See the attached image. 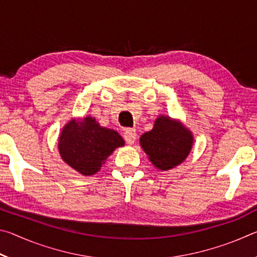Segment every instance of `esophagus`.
Segmentation results:
<instances>
[{
  "instance_id": "34e87169",
  "label": "esophagus",
  "mask_w": 257,
  "mask_h": 257,
  "mask_svg": "<svg viewBox=\"0 0 257 257\" xmlns=\"http://www.w3.org/2000/svg\"><path fill=\"white\" fill-rule=\"evenodd\" d=\"M123 138L129 145L134 144V143L136 142V138H137L136 130H135V129H125L124 133H123Z\"/></svg>"
}]
</instances>
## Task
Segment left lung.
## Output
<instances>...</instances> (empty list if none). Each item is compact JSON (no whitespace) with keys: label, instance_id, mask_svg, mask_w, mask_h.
Instances as JSON below:
<instances>
[{"label":"left lung","instance_id":"obj_1","mask_svg":"<svg viewBox=\"0 0 257 257\" xmlns=\"http://www.w3.org/2000/svg\"><path fill=\"white\" fill-rule=\"evenodd\" d=\"M141 145L151 162L165 171L180 164L188 156L193 136L181 123L169 116H160L153 129L142 135Z\"/></svg>","mask_w":257,"mask_h":257}]
</instances>
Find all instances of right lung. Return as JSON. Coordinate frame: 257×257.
Returning <instances> with one entry per match:
<instances>
[{
    "instance_id": "1",
    "label": "right lung",
    "mask_w": 257,
    "mask_h": 257,
    "mask_svg": "<svg viewBox=\"0 0 257 257\" xmlns=\"http://www.w3.org/2000/svg\"><path fill=\"white\" fill-rule=\"evenodd\" d=\"M123 145V139L118 133L101 127L90 116L71 120L59 138L61 158L84 176L95 175L107 156Z\"/></svg>"
}]
</instances>
